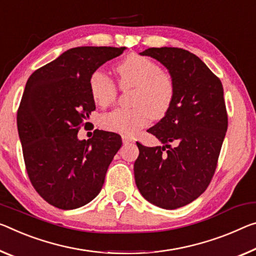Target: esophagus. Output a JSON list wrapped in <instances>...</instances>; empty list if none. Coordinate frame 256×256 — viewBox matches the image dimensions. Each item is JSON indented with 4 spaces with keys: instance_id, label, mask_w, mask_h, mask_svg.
Segmentation results:
<instances>
[{
    "instance_id": "esophagus-1",
    "label": "esophagus",
    "mask_w": 256,
    "mask_h": 256,
    "mask_svg": "<svg viewBox=\"0 0 256 256\" xmlns=\"http://www.w3.org/2000/svg\"><path fill=\"white\" fill-rule=\"evenodd\" d=\"M122 140H123V144H125L134 142V139H133V138H131V136H122Z\"/></svg>"
}]
</instances>
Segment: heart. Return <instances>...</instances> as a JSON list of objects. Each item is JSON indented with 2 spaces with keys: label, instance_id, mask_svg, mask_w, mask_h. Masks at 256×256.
<instances>
[{
  "label": "heart",
  "instance_id": "b5f03b06",
  "mask_svg": "<svg viewBox=\"0 0 256 256\" xmlns=\"http://www.w3.org/2000/svg\"><path fill=\"white\" fill-rule=\"evenodd\" d=\"M122 90L134 88L130 109H115L101 117V125L110 132L132 136L148 123L149 117L160 120L168 112L176 96V84L171 74L147 56L130 54L115 68ZM92 99L101 107L114 104L118 96L116 84L100 70L90 77Z\"/></svg>",
  "mask_w": 256,
  "mask_h": 256
}]
</instances>
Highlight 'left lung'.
Returning a JSON list of instances; mask_svg holds the SVG:
<instances>
[{
	"label": "left lung",
	"mask_w": 256,
	"mask_h": 256,
	"mask_svg": "<svg viewBox=\"0 0 256 256\" xmlns=\"http://www.w3.org/2000/svg\"><path fill=\"white\" fill-rule=\"evenodd\" d=\"M141 54L168 68L176 96L165 117L148 130L165 146L136 142V184L152 204L176 210L200 197L216 173L228 128L223 86L196 54L184 48H149Z\"/></svg>",
	"instance_id": "obj_1"
}]
</instances>
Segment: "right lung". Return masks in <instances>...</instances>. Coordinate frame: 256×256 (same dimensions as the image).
<instances>
[{
    "instance_id": "1",
    "label": "right lung",
    "mask_w": 256,
    "mask_h": 256,
    "mask_svg": "<svg viewBox=\"0 0 256 256\" xmlns=\"http://www.w3.org/2000/svg\"><path fill=\"white\" fill-rule=\"evenodd\" d=\"M125 48H72L28 78L17 125L28 178L44 200L60 210L90 202L102 188L109 164L122 146L120 136L94 130L78 140L96 109L90 77Z\"/></svg>"
}]
</instances>
